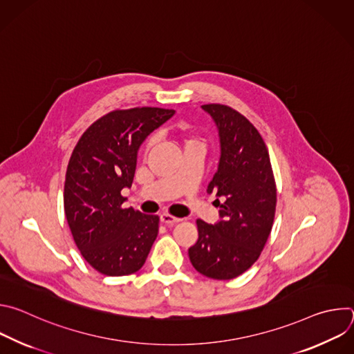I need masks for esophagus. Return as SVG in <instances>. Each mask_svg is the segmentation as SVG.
<instances>
[{
	"label": "esophagus",
	"mask_w": 354,
	"mask_h": 354,
	"mask_svg": "<svg viewBox=\"0 0 354 354\" xmlns=\"http://www.w3.org/2000/svg\"><path fill=\"white\" fill-rule=\"evenodd\" d=\"M160 221H161L162 224H165V225H174V224L179 223L180 218L174 217V216H171V214H161V216H160Z\"/></svg>",
	"instance_id": "obj_1"
}]
</instances>
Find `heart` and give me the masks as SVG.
I'll use <instances>...</instances> for the list:
<instances>
[{
    "label": "heart",
    "mask_w": 354,
    "mask_h": 354,
    "mask_svg": "<svg viewBox=\"0 0 354 354\" xmlns=\"http://www.w3.org/2000/svg\"><path fill=\"white\" fill-rule=\"evenodd\" d=\"M175 131L178 133V136L180 137L182 142L185 144V147H190V145H194V144H200V140L198 137L193 133V130L190 129V126L185 122H179L176 126H175ZM154 144V140L149 138L147 142H145V151H148L151 147H153Z\"/></svg>",
    "instance_id": "heart-1"
}]
</instances>
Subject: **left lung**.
Here are the masks:
<instances>
[{"label": "left lung", "mask_w": 354, "mask_h": 354, "mask_svg": "<svg viewBox=\"0 0 354 354\" xmlns=\"http://www.w3.org/2000/svg\"><path fill=\"white\" fill-rule=\"evenodd\" d=\"M203 108L216 122L221 156L207 192L216 193L221 220L214 225L197 220L198 239L189 248L193 268L206 277L231 280L261 257L270 235L277 190L268 147L243 115L209 104Z\"/></svg>", "instance_id": "obj_1"}]
</instances>
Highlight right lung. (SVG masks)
I'll list each match as a JSON object with an SVG mask.
<instances>
[{
    "mask_svg": "<svg viewBox=\"0 0 354 354\" xmlns=\"http://www.w3.org/2000/svg\"><path fill=\"white\" fill-rule=\"evenodd\" d=\"M174 109L113 111L93 122L68 161L64 213L84 259L99 273L126 276L142 268L158 235V216L123 209L142 141Z\"/></svg>",
    "mask_w": 354,
    "mask_h": 354,
    "instance_id": "1",
    "label": "right lung"
}]
</instances>
